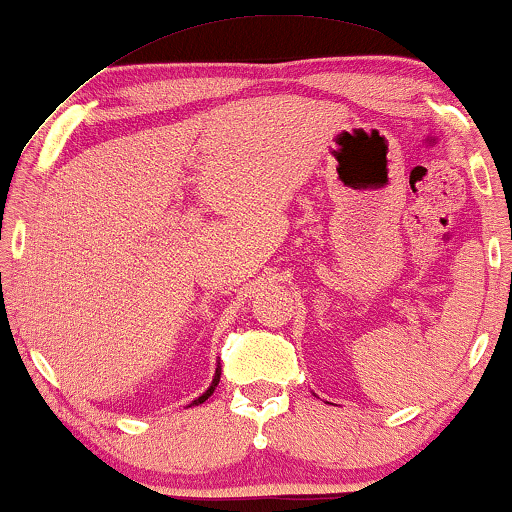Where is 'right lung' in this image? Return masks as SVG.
<instances>
[{
  "label": "right lung",
  "mask_w": 512,
  "mask_h": 512,
  "mask_svg": "<svg viewBox=\"0 0 512 512\" xmlns=\"http://www.w3.org/2000/svg\"><path fill=\"white\" fill-rule=\"evenodd\" d=\"M219 377H221V373H219V370H216V375H214V382H212V387H209V389L205 391V394H202V396L198 398V401H193V403H205V401H207V398H209V396H212V391H214V387H216V384H219Z\"/></svg>",
  "instance_id": "add662e5"
}]
</instances>
